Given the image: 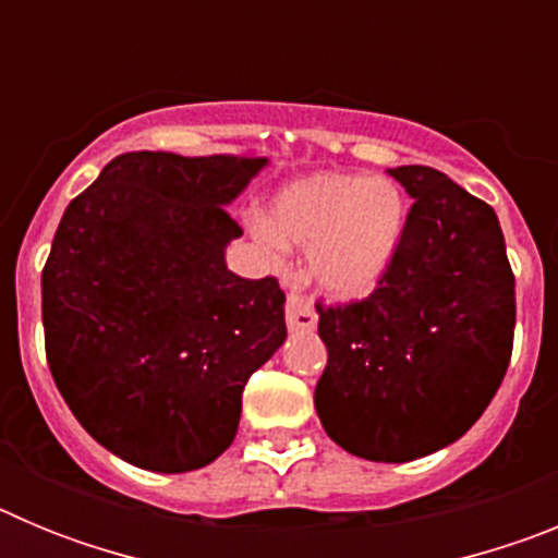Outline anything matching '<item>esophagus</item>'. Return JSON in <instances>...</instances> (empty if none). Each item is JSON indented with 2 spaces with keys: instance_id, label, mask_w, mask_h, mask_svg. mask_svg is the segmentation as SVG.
Wrapping results in <instances>:
<instances>
[{
  "instance_id": "esophagus-1",
  "label": "esophagus",
  "mask_w": 558,
  "mask_h": 558,
  "mask_svg": "<svg viewBox=\"0 0 558 558\" xmlns=\"http://www.w3.org/2000/svg\"><path fill=\"white\" fill-rule=\"evenodd\" d=\"M284 318H288L290 329H315V307L304 293H288V307H284Z\"/></svg>"
}]
</instances>
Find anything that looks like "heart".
Here are the masks:
<instances>
[{
    "label": "heart",
    "mask_w": 558,
    "mask_h": 558,
    "mask_svg": "<svg viewBox=\"0 0 558 558\" xmlns=\"http://www.w3.org/2000/svg\"><path fill=\"white\" fill-rule=\"evenodd\" d=\"M408 201L393 181L360 172H313L276 192L268 220L251 234L274 259L284 243L307 251L310 276L338 299L372 293L397 256Z\"/></svg>",
    "instance_id": "heart-1"
}]
</instances>
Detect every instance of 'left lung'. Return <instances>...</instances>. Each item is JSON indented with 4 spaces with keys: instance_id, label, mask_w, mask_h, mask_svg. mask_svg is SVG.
Masks as SVG:
<instances>
[{
    "instance_id": "obj_1",
    "label": "left lung",
    "mask_w": 558,
    "mask_h": 558,
    "mask_svg": "<svg viewBox=\"0 0 558 558\" xmlns=\"http://www.w3.org/2000/svg\"><path fill=\"white\" fill-rule=\"evenodd\" d=\"M413 198L377 288L324 302L327 368L315 411L335 445L368 461L430 456L475 425L514 347V274L489 204L433 167L388 170Z\"/></svg>"
}]
</instances>
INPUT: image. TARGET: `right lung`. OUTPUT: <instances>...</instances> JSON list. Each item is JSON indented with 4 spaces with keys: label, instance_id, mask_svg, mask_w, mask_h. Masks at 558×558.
Instances as JSON below:
<instances>
[{
    "label": "right lung",
    "instance_id": "obj_1",
    "mask_svg": "<svg viewBox=\"0 0 558 558\" xmlns=\"http://www.w3.org/2000/svg\"><path fill=\"white\" fill-rule=\"evenodd\" d=\"M268 159L140 150L63 211L41 274L47 363L95 441L150 472L229 450L251 374L282 347L274 276L226 268V206Z\"/></svg>",
    "mask_w": 558,
    "mask_h": 558
}]
</instances>
